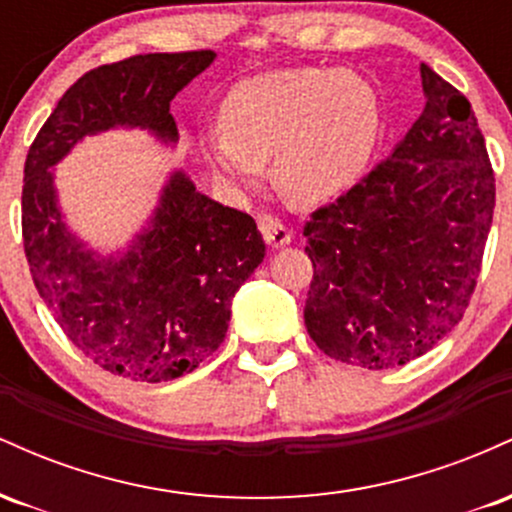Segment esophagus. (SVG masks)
<instances>
[{"label": "esophagus", "mask_w": 512, "mask_h": 512, "mask_svg": "<svg viewBox=\"0 0 512 512\" xmlns=\"http://www.w3.org/2000/svg\"><path fill=\"white\" fill-rule=\"evenodd\" d=\"M260 231L269 248H284L293 238L291 228H286L284 223L272 219V216H260Z\"/></svg>", "instance_id": "1"}]
</instances>
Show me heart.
<instances>
[{"instance_id":"heart-1","label":"heart","mask_w":512,"mask_h":512,"mask_svg":"<svg viewBox=\"0 0 512 512\" xmlns=\"http://www.w3.org/2000/svg\"><path fill=\"white\" fill-rule=\"evenodd\" d=\"M221 132L204 139L216 178L257 190L264 163L298 204L334 199L366 178L385 115L370 81L334 69H281L248 76L223 96Z\"/></svg>"}]
</instances>
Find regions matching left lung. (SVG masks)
I'll return each mask as SVG.
<instances>
[{
  "label": "left lung",
  "instance_id": "8db88e82",
  "mask_svg": "<svg viewBox=\"0 0 512 512\" xmlns=\"http://www.w3.org/2000/svg\"><path fill=\"white\" fill-rule=\"evenodd\" d=\"M426 108L392 154L305 223V327L330 358L404 366L462 320L496 204L467 98L421 64Z\"/></svg>",
  "mask_w": 512,
  "mask_h": 512
}]
</instances>
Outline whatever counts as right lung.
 <instances>
[{"mask_svg": "<svg viewBox=\"0 0 512 512\" xmlns=\"http://www.w3.org/2000/svg\"><path fill=\"white\" fill-rule=\"evenodd\" d=\"M214 57L156 52L91 69L40 127L23 168V250L35 289L76 349L137 383L180 378L219 349L233 296L264 260V240L252 216L175 170L132 245L103 257L64 223L50 168L84 137L117 127L178 142L170 101Z\"/></svg>", "mask_w": 512, "mask_h": 512, "instance_id": "right-lung-1", "label": "right lung"}]
</instances>
